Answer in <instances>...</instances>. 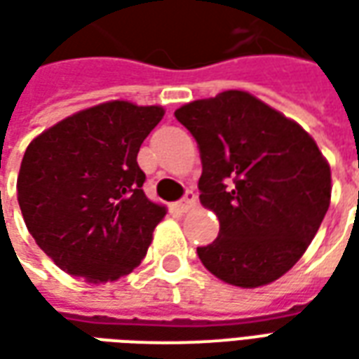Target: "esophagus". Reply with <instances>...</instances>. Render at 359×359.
Segmentation results:
<instances>
[{"instance_id":"esophagus-1","label":"esophagus","mask_w":359,"mask_h":359,"mask_svg":"<svg viewBox=\"0 0 359 359\" xmlns=\"http://www.w3.org/2000/svg\"><path fill=\"white\" fill-rule=\"evenodd\" d=\"M194 203H196V194H194V192H192V190H187V194H184V198L177 202V210L184 213V211L192 210V208H194Z\"/></svg>"}]
</instances>
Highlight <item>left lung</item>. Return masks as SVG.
Instances as JSON below:
<instances>
[{
    "label": "left lung",
    "mask_w": 359,
    "mask_h": 359,
    "mask_svg": "<svg viewBox=\"0 0 359 359\" xmlns=\"http://www.w3.org/2000/svg\"><path fill=\"white\" fill-rule=\"evenodd\" d=\"M202 157L200 202L219 236L198 248L205 269L256 288L283 277L319 231L331 203V167L298 123L242 90L175 111Z\"/></svg>",
    "instance_id": "1"
}]
</instances>
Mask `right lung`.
I'll list each match as a JSON object with an SVG mask.
<instances>
[{
	"label": "right lung",
	"instance_id": "right-lung-1",
	"mask_svg": "<svg viewBox=\"0 0 359 359\" xmlns=\"http://www.w3.org/2000/svg\"><path fill=\"white\" fill-rule=\"evenodd\" d=\"M163 113L159 105L105 102L28 144L19 205L28 233L59 269L107 283L140 265L167 210L144 194L136 156Z\"/></svg>",
	"mask_w": 359,
	"mask_h": 359
}]
</instances>
